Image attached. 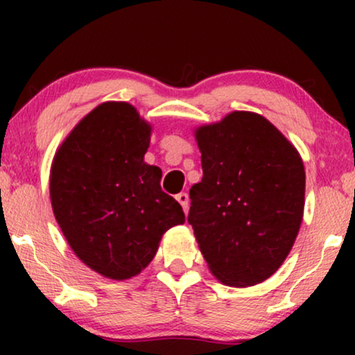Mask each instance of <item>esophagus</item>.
<instances>
[{
	"instance_id": "obj_1",
	"label": "esophagus",
	"mask_w": 355,
	"mask_h": 355,
	"mask_svg": "<svg viewBox=\"0 0 355 355\" xmlns=\"http://www.w3.org/2000/svg\"><path fill=\"white\" fill-rule=\"evenodd\" d=\"M176 200L181 203V207H182V210L184 211H187L189 210V196L186 192H181V193H178L176 196Z\"/></svg>"
}]
</instances>
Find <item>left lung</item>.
Masks as SVG:
<instances>
[{"label":"left lung","instance_id":"obj_1","mask_svg":"<svg viewBox=\"0 0 355 355\" xmlns=\"http://www.w3.org/2000/svg\"><path fill=\"white\" fill-rule=\"evenodd\" d=\"M203 178L187 221L208 268L245 288L283 265L299 234L305 171L293 144L261 114L232 111L196 129Z\"/></svg>","mask_w":355,"mask_h":355}]
</instances>
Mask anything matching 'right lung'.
I'll use <instances>...</instances> for the list:
<instances>
[{
    "mask_svg": "<svg viewBox=\"0 0 355 355\" xmlns=\"http://www.w3.org/2000/svg\"><path fill=\"white\" fill-rule=\"evenodd\" d=\"M152 125L125 101H105L71 130L50 173L55 218L79 260L123 281L157 254L169 227L186 221L159 186L162 169L144 162Z\"/></svg>",
    "mask_w": 355,
    "mask_h": 355,
    "instance_id": "1",
    "label": "right lung"
}]
</instances>
